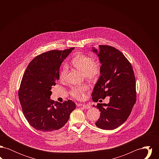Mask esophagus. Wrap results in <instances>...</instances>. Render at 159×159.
I'll list each match as a JSON object with an SVG mask.
<instances>
[{"mask_svg":"<svg viewBox=\"0 0 159 159\" xmlns=\"http://www.w3.org/2000/svg\"><path fill=\"white\" fill-rule=\"evenodd\" d=\"M83 107L85 109H89L91 108V106L88 105V104H84L83 106Z\"/></svg>","mask_w":159,"mask_h":159,"instance_id":"1","label":"esophagus"}]
</instances>
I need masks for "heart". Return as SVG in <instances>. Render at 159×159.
<instances>
[{
  "instance_id": "heart-1",
  "label": "heart",
  "mask_w": 159,
  "mask_h": 159,
  "mask_svg": "<svg viewBox=\"0 0 159 159\" xmlns=\"http://www.w3.org/2000/svg\"><path fill=\"white\" fill-rule=\"evenodd\" d=\"M70 65L78 70L82 71L84 78L91 82L98 80L101 72V64L97 61L93 60V58L81 53H76L70 61ZM67 71L65 68L61 70L59 79L61 81L65 80ZM88 89L84 84L73 87L70 93L75 98L81 99L84 97V93Z\"/></svg>"
}]
</instances>
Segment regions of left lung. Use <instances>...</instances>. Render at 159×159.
Here are the masks:
<instances>
[{"label": "left lung", "mask_w": 159, "mask_h": 159, "mask_svg": "<svg viewBox=\"0 0 159 159\" xmlns=\"http://www.w3.org/2000/svg\"><path fill=\"white\" fill-rule=\"evenodd\" d=\"M101 76L92 93L93 101L110 97L108 104H97L101 111L95 123L99 128L112 130L127 120L136 102L135 77L131 64L120 51L113 46L99 45Z\"/></svg>", "instance_id": "1"}]
</instances>
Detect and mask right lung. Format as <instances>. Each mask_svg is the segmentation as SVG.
<instances>
[{
  "label": "right lung",
  "instance_id": "obj_1",
  "mask_svg": "<svg viewBox=\"0 0 159 159\" xmlns=\"http://www.w3.org/2000/svg\"><path fill=\"white\" fill-rule=\"evenodd\" d=\"M74 48L39 55L24 73L18 97L24 117L38 130L48 133L62 128L76 108L71 100L55 103L50 99L52 86L59 79L61 64Z\"/></svg>",
  "mask_w": 159,
  "mask_h": 159
}]
</instances>
